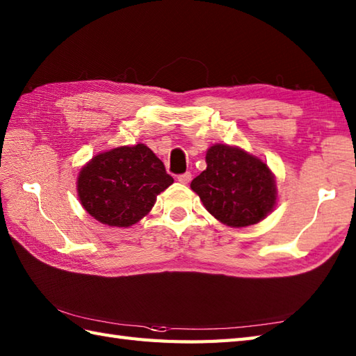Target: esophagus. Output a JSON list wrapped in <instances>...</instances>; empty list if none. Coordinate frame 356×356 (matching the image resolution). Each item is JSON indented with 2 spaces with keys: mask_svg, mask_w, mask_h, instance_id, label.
<instances>
[{
  "mask_svg": "<svg viewBox=\"0 0 356 356\" xmlns=\"http://www.w3.org/2000/svg\"><path fill=\"white\" fill-rule=\"evenodd\" d=\"M177 180H179L180 184H184V185L190 184V180H191V172H184V174H179V176H177Z\"/></svg>",
  "mask_w": 356,
  "mask_h": 356,
  "instance_id": "1",
  "label": "esophagus"
}]
</instances>
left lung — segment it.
<instances>
[{
	"mask_svg": "<svg viewBox=\"0 0 356 356\" xmlns=\"http://www.w3.org/2000/svg\"><path fill=\"white\" fill-rule=\"evenodd\" d=\"M191 190L209 214L232 228L259 223L277 202L275 179L268 165L223 143L207 151V170L193 180Z\"/></svg>",
	"mask_w": 356,
	"mask_h": 356,
	"instance_id": "1",
	"label": "left lung"
}]
</instances>
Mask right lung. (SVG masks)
Masks as SVG:
<instances>
[{
    "label": "right lung",
    "mask_w": 356,
    "mask_h": 356,
    "mask_svg": "<svg viewBox=\"0 0 356 356\" xmlns=\"http://www.w3.org/2000/svg\"><path fill=\"white\" fill-rule=\"evenodd\" d=\"M174 179L143 143L96 154L78 176L81 205L97 222L128 228L145 217Z\"/></svg>",
    "instance_id": "add662e5"
}]
</instances>
